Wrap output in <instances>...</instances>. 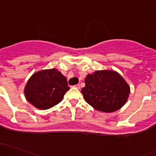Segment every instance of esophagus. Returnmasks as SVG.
I'll use <instances>...</instances> for the list:
<instances>
[{
	"instance_id": "obj_1",
	"label": "esophagus",
	"mask_w": 156,
	"mask_h": 156,
	"mask_svg": "<svg viewBox=\"0 0 156 156\" xmlns=\"http://www.w3.org/2000/svg\"><path fill=\"white\" fill-rule=\"evenodd\" d=\"M75 87L76 88H78V89H79V88L81 87V86H80L79 84H76V85H75Z\"/></svg>"
}]
</instances>
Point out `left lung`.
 <instances>
[{"label":"left lung","instance_id":"left-lung-1","mask_svg":"<svg viewBox=\"0 0 156 156\" xmlns=\"http://www.w3.org/2000/svg\"><path fill=\"white\" fill-rule=\"evenodd\" d=\"M85 87L81 89L88 104L100 112H112L126 103L130 86L117 72L96 71L85 78Z\"/></svg>","mask_w":156,"mask_h":156}]
</instances>
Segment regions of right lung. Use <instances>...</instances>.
I'll list each match as a JSON object with an SVG mask.
<instances>
[{
	"instance_id": "1",
	"label": "right lung",
	"mask_w": 156,
	"mask_h": 156,
	"mask_svg": "<svg viewBox=\"0 0 156 156\" xmlns=\"http://www.w3.org/2000/svg\"><path fill=\"white\" fill-rule=\"evenodd\" d=\"M70 89L67 80L56 69H44L33 74L26 83V100L39 109H48L61 102Z\"/></svg>"
}]
</instances>
